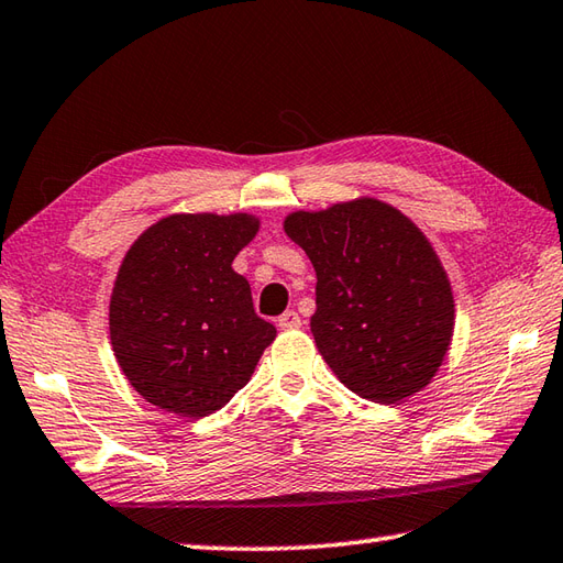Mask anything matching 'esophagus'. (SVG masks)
<instances>
[{
    "mask_svg": "<svg viewBox=\"0 0 563 563\" xmlns=\"http://www.w3.org/2000/svg\"><path fill=\"white\" fill-rule=\"evenodd\" d=\"M278 327L285 329V332H290V329L302 327V319H300V314H297L295 310H288V312H283L278 317Z\"/></svg>",
    "mask_w": 563,
    "mask_h": 563,
    "instance_id": "34e87169",
    "label": "esophagus"
}]
</instances>
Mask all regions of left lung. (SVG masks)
Segmentation results:
<instances>
[{"label": "left lung", "instance_id": "obj_1", "mask_svg": "<svg viewBox=\"0 0 563 563\" xmlns=\"http://www.w3.org/2000/svg\"><path fill=\"white\" fill-rule=\"evenodd\" d=\"M317 273L314 344L334 376L371 402L424 390L454 336V292L424 231L398 207L354 197L283 222Z\"/></svg>", "mask_w": 563, "mask_h": 563}]
</instances>
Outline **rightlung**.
<instances>
[{
	"label": "right lung",
	"instance_id": "right-lung-1",
	"mask_svg": "<svg viewBox=\"0 0 563 563\" xmlns=\"http://www.w3.org/2000/svg\"><path fill=\"white\" fill-rule=\"evenodd\" d=\"M258 229L249 212H178L124 253L109 297V339L131 388L158 410L190 420L222 410L278 334L231 268Z\"/></svg>",
	"mask_w": 563,
	"mask_h": 563
}]
</instances>
